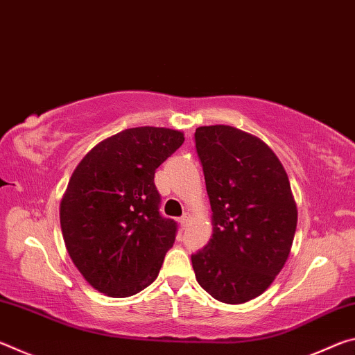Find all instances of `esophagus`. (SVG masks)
I'll return each instance as SVG.
<instances>
[{
	"instance_id": "obj_1",
	"label": "esophagus",
	"mask_w": 355,
	"mask_h": 355,
	"mask_svg": "<svg viewBox=\"0 0 355 355\" xmlns=\"http://www.w3.org/2000/svg\"><path fill=\"white\" fill-rule=\"evenodd\" d=\"M189 220H191V216H189V213H184L182 218H180V225H182L183 228L189 224Z\"/></svg>"
}]
</instances>
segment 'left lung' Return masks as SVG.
I'll return each mask as SVG.
<instances>
[{
  "instance_id": "8db88e82",
  "label": "left lung",
  "mask_w": 355,
  "mask_h": 355,
  "mask_svg": "<svg viewBox=\"0 0 355 355\" xmlns=\"http://www.w3.org/2000/svg\"><path fill=\"white\" fill-rule=\"evenodd\" d=\"M213 211V236L191 255L199 285L244 304L272 284L290 255L297 208L277 156L260 137L228 125L196 130Z\"/></svg>"
}]
</instances>
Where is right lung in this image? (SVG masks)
Segmentation results:
<instances>
[{"label":"right lung","instance_id":"obj_1","mask_svg":"<svg viewBox=\"0 0 355 355\" xmlns=\"http://www.w3.org/2000/svg\"><path fill=\"white\" fill-rule=\"evenodd\" d=\"M182 131L137 127L97 144L61 200L65 248L89 285L128 297L158 277L177 222L159 213L155 171L182 146Z\"/></svg>","mask_w":355,"mask_h":355}]
</instances>
